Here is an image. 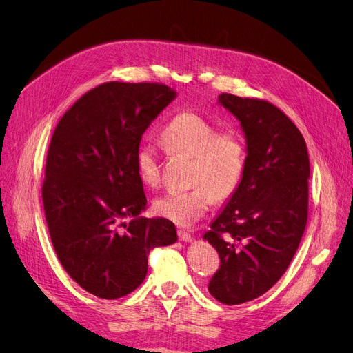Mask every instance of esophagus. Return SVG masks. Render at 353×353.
<instances>
[{
    "instance_id": "esophagus-1",
    "label": "esophagus",
    "mask_w": 353,
    "mask_h": 353,
    "mask_svg": "<svg viewBox=\"0 0 353 353\" xmlns=\"http://www.w3.org/2000/svg\"><path fill=\"white\" fill-rule=\"evenodd\" d=\"M178 239L181 241L188 243V241L193 240V236H191V234L188 231H185V230H178Z\"/></svg>"
}]
</instances>
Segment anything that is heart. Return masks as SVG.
Instances as JSON below:
<instances>
[{
  "label": "heart",
  "instance_id": "b5f03b06",
  "mask_svg": "<svg viewBox=\"0 0 353 353\" xmlns=\"http://www.w3.org/2000/svg\"><path fill=\"white\" fill-rule=\"evenodd\" d=\"M169 152L191 157L187 190H174L159 197L156 212L162 218L188 227L199 221L213 200L222 201L236 193L248 166V148L236 130L218 131L216 125L196 112L175 114L160 132ZM140 179L148 187L160 183L162 169L156 147L144 144L137 153Z\"/></svg>",
  "mask_w": 353,
  "mask_h": 353
}]
</instances>
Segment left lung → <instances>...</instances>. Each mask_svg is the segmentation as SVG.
Segmentation results:
<instances>
[{"instance_id": "8db88e82", "label": "left lung", "mask_w": 353, "mask_h": 353, "mask_svg": "<svg viewBox=\"0 0 353 353\" xmlns=\"http://www.w3.org/2000/svg\"><path fill=\"white\" fill-rule=\"evenodd\" d=\"M219 103L241 123L248 166L203 239L221 259L209 293L240 305L268 292L299 248L307 221L309 156L301 131L272 103L227 92Z\"/></svg>"}]
</instances>
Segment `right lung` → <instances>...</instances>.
<instances>
[{"instance_id": "obj_1", "label": "right lung", "mask_w": 353, "mask_h": 353, "mask_svg": "<svg viewBox=\"0 0 353 353\" xmlns=\"http://www.w3.org/2000/svg\"><path fill=\"white\" fill-rule=\"evenodd\" d=\"M175 97L157 82H105L83 94L51 137L42 203L52 248L72 280L97 297L134 292L150 250L178 239L170 221L138 216L147 199L137 169L143 134Z\"/></svg>"}]
</instances>
